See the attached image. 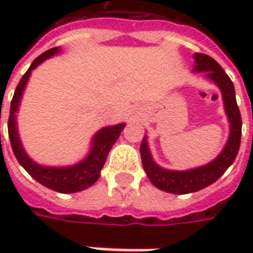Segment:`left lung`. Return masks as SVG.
I'll return each instance as SVG.
<instances>
[{"instance_id": "obj_1", "label": "left lung", "mask_w": 253, "mask_h": 253, "mask_svg": "<svg viewBox=\"0 0 253 253\" xmlns=\"http://www.w3.org/2000/svg\"><path fill=\"white\" fill-rule=\"evenodd\" d=\"M196 72H206V77L211 79L219 87L222 92L224 107L229 121V138L225 148L218 156L209 165L196 168V169L177 171V170H168L158 166L151 156V152L146 143V138H143L141 143V158L143 169L153 186L158 189L168 191L171 194H189L212 184L225 173V170L234 163L241 145V133H242V120L239 108L235 100V88L228 77V74L222 70L212 57L209 54H194Z\"/></svg>"}]
</instances>
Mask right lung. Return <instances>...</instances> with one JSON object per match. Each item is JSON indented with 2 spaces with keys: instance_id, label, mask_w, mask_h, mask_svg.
Instances as JSON below:
<instances>
[{
  "instance_id": "1",
  "label": "right lung",
  "mask_w": 253,
  "mask_h": 253,
  "mask_svg": "<svg viewBox=\"0 0 253 253\" xmlns=\"http://www.w3.org/2000/svg\"><path fill=\"white\" fill-rule=\"evenodd\" d=\"M59 52H60L59 47H53V49L46 50L41 56H38L32 62L31 67L28 69V72L22 76L21 82L16 85V90H15L12 101H11V110H9V118H8V135H9V141H11V146H12L15 158L36 181L43 184L44 187L59 191V193H76V191H82V190L90 187L98 180L102 166L107 161V156L111 151L112 145L120 138L121 131L125 128V124H118L114 126H105V128H102L97 132L92 138V146L88 156L74 166H67V168L41 166L26 155V152L24 151V146L19 141L15 114L18 111L22 92H24L25 85L28 83V79L32 73V70L35 67H38L42 62H44L46 59L52 57L53 54L59 53Z\"/></svg>"
}]
</instances>
